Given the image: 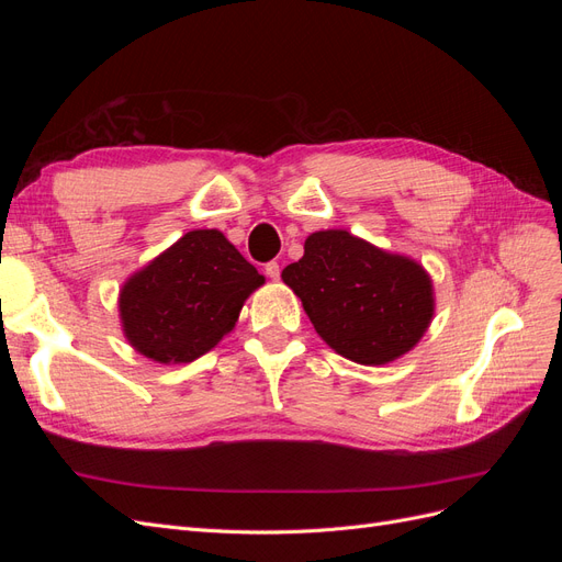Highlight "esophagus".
Segmentation results:
<instances>
[{"label": "esophagus", "instance_id": "34e87169", "mask_svg": "<svg viewBox=\"0 0 562 562\" xmlns=\"http://www.w3.org/2000/svg\"><path fill=\"white\" fill-rule=\"evenodd\" d=\"M265 274L269 277V279H279L281 277V267H279V262H267L265 265Z\"/></svg>", "mask_w": 562, "mask_h": 562}]
</instances>
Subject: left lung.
Masks as SVG:
<instances>
[{"mask_svg":"<svg viewBox=\"0 0 562 562\" xmlns=\"http://www.w3.org/2000/svg\"><path fill=\"white\" fill-rule=\"evenodd\" d=\"M281 279L323 342L361 366H386L415 349L436 310L427 269L347 229L310 234Z\"/></svg>","mask_w":562,"mask_h":562,"instance_id":"left-lung-1","label":"left lung"}]
</instances>
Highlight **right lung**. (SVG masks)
Here are the masks:
<instances>
[{"instance_id": "right-lung-1", "label": "right lung", "mask_w": 562, "mask_h": 562, "mask_svg": "<svg viewBox=\"0 0 562 562\" xmlns=\"http://www.w3.org/2000/svg\"><path fill=\"white\" fill-rule=\"evenodd\" d=\"M262 283L223 232L192 229L124 281V337L149 361L190 363L234 330L244 302Z\"/></svg>"}]
</instances>
